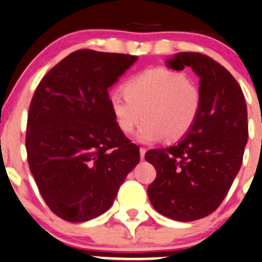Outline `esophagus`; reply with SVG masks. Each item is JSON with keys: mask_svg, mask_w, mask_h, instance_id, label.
I'll list each match as a JSON object with an SVG mask.
<instances>
[{"mask_svg": "<svg viewBox=\"0 0 262 262\" xmlns=\"http://www.w3.org/2000/svg\"><path fill=\"white\" fill-rule=\"evenodd\" d=\"M139 153H140V159H144V158H145V153H146V150H145V149L144 148H140L139 149Z\"/></svg>", "mask_w": 262, "mask_h": 262, "instance_id": "1", "label": "esophagus"}]
</instances>
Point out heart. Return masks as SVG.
<instances>
[{
  "instance_id": "b5f03b06",
  "label": "heart",
  "mask_w": 262,
  "mask_h": 262,
  "mask_svg": "<svg viewBox=\"0 0 262 262\" xmlns=\"http://www.w3.org/2000/svg\"><path fill=\"white\" fill-rule=\"evenodd\" d=\"M125 93L113 92L109 105L118 128L132 134L138 125L145 123L138 139L155 143L165 138L177 142L190 132L201 108L198 85L184 73L150 68L132 77L125 83Z\"/></svg>"
}]
</instances>
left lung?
Wrapping results in <instances>:
<instances>
[{"label": "left lung", "instance_id": "8db88e82", "mask_svg": "<svg viewBox=\"0 0 262 262\" xmlns=\"http://www.w3.org/2000/svg\"><path fill=\"white\" fill-rule=\"evenodd\" d=\"M166 67H190L199 77L201 108L180 142L146 151L157 178L148 196L158 212L177 221H194L216 210L234 182L248 143V109L243 91L225 67L210 57L180 52Z\"/></svg>", "mask_w": 262, "mask_h": 262}]
</instances>
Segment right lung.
<instances>
[{"label": "right lung", "instance_id": "right-lung-1", "mask_svg": "<svg viewBox=\"0 0 262 262\" xmlns=\"http://www.w3.org/2000/svg\"><path fill=\"white\" fill-rule=\"evenodd\" d=\"M137 56L80 50L43 77L28 111L30 170L48 208L71 223L104 214L138 163L108 91Z\"/></svg>", "mask_w": 262, "mask_h": 262}]
</instances>
